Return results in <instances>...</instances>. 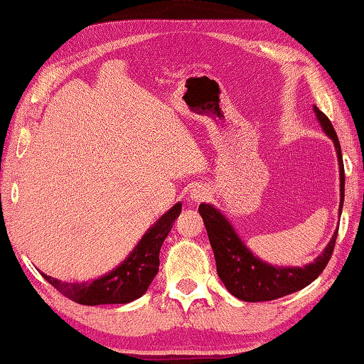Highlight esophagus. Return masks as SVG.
I'll return each mask as SVG.
<instances>
[{
  "instance_id": "1",
  "label": "esophagus",
  "mask_w": 364,
  "mask_h": 364,
  "mask_svg": "<svg viewBox=\"0 0 364 364\" xmlns=\"http://www.w3.org/2000/svg\"><path fill=\"white\" fill-rule=\"evenodd\" d=\"M208 196H210L208 188L203 186V184H197V186L192 188L189 197H191L192 202H202V200H205V198L208 197Z\"/></svg>"
}]
</instances>
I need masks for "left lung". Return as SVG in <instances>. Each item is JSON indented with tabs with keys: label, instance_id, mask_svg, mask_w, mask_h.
I'll use <instances>...</instances> for the list:
<instances>
[{
	"label": "left lung",
	"instance_id": "obj_1",
	"mask_svg": "<svg viewBox=\"0 0 364 364\" xmlns=\"http://www.w3.org/2000/svg\"><path fill=\"white\" fill-rule=\"evenodd\" d=\"M316 117L322 126L323 132L333 140L334 148L338 153L339 162V176H341V200H339V215L343 213L344 205V162L343 153H341L339 139L336 131L331 124L328 117L320 112L314 105ZM198 213L203 219V224L208 233L210 245L213 247L216 259V269L220 281L224 282L225 289L233 296L243 301L257 303V301H272L276 298L286 296L309 286L316 281L318 274L323 272L326 263L330 262L334 243L338 238V229L333 233L330 243L326 245L325 251L318 257L304 267H273L267 262H262L259 257L249 251L246 245L235 232L232 224L227 218L215 206L210 203H200Z\"/></svg>",
	"mask_w": 364,
	"mask_h": 364
}]
</instances>
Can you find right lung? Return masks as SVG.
Wrapping results in <instances>:
<instances>
[{
	"label": "right lung",
	"mask_w": 364,
	"mask_h": 364,
	"mask_svg": "<svg viewBox=\"0 0 364 364\" xmlns=\"http://www.w3.org/2000/svg\"><path fill=\"white\" fill-rule=\"evenodd\" d=\"M180 213L181 203L178 202L149 227L123 263L95 281L63 282L44 273L41 274L64 296L78 304H124L137 300L158 274L161 246Z\"/></svg>",
	"instance_id": "obj_1"
}]
</instances>
